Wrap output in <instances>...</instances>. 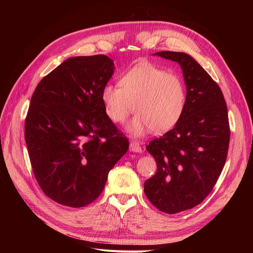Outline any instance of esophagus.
Returning <instances> with one entry per match:
<instances>
[{
  "label": "esophagus",
  "instance_id": "obj_1",
  "mask_svg": "<svg viewBox=\"0 0 253 253\" xmlns=\"http://www.w3.org/2000/svg\"><path fill=\"white\" fill-rule=\"evenodd\" d=\"M129 151L135 152V153H141L142 149H141V147H140L138 142L132 141V142H129Z\"/></svg>",
  "mask_w": 253,
  "mask_h": 253
}]
</instances>
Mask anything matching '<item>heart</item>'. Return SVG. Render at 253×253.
I'll return each mask as SVG.
<instances>
[{"label":"heart","instance_id":"b5f03b06","mask_svg":"<svg viewBox=\"0 0 253 253\" xmlns=\"http://www.w3.org/2000/svg\"><path fill=\"white\" fill-rule=\"evenodd\" d=\"M101 101L108 117L121 124L137 113L126 129L140 137L153 129L165 133L178 124L187 103V89L178 76L152 64L137 65L119 79V87L108 84Z\"/></svg>","mask_w":253,"mask_h":253}]
</instances>
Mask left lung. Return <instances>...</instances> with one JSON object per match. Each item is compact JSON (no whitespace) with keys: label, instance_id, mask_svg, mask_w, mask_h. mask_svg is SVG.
Listing matches in <instances>:
<instances>
[{"label":"left lung","instance_id":"1","mask_svg":"<svg viewBox=\"0 0 253 253\" xmlns=\"http://www.w3.org/2000/svg\"><path fill=\"white\" fill-rule=\"evenodd\" d=\"M154 55L177 62L187 87L178 124L147 145L157 172L145 180L144 193L158 210L174 214L194 208L215 186L226 163L230 127L223 93L196 60L185 52Z\"/></svg>","mask_w":253,"mask_h":253}]
</instances>
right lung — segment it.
<instances>
[{
  "mask_svg": "<svg viewBox=\"0 0 253 253\" xmlns=\"http://www.w3.org/2000/svg\"><path fill=\"white\" fill-rule=\"evenodd\" d=\"M114 70L104 55L73 57L45 76L33 94L25 119L30 164L43 192L60 205L93 203L128 149L101 101Z\"/></svg>",
  "mask_w": 253,
  "mask_h": 253,
  "instance_id": "obj_1",
  "label": "right lung"
}]
</instances>
